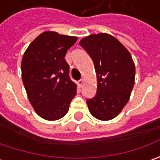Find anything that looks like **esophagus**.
<instances>
[{
	"label": "esophagus",
	"mask_w": 160,
	"mask_h": 160,
	"mask_svg": "<svg viewBox=\"0 0 160 160\" xmlns=\"http://www.w3.org/2000/svg\"><path fill=\"white\" fill-rule=\"evenodd\" d=\"M83 79H80V80H79V81L77 82V85H78V87H80V88H81V87L83 86Z\"/></svg>",
	"instance_id": "34e87169"
}]
</instances>
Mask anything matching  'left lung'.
Here are the masks:
<instances>
[{"mask_svg": "<svg viewBox=\"0 0 160 160\" xmlns=\"http://www.w3.org/2000/svg\"><path fill=\"white\" fill-rule=\"evenodd\" d=\"M79 44L92 58L97 76V92L86 101L97 119L115 118L129 101L134 84L135 66L128 50L111 34H90Z\"/></svg>", "mask_w": 160, "mask_h": 160, "instance_id": "1", "label": "left lung"}]
</instances>
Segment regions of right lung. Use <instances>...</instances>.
<instances>
[{
    "label": "right lung",
    "mask_w": 160,
    "mask_h": 160,
    "mask_svg": "<svg viewBox=\"0 0 160 160\" xmlns=\"http://www.w3.org/2000/svg\"><path fill=\"white\" fill-rule=\"evenodd\" d=\"M76 36L46 31L28 47L21 62L22 81L35 112L45 120H58L68 113L77 93L65 56Z\"/></svg>",
    "instance_id": "obj_1"
}]
</instances>
